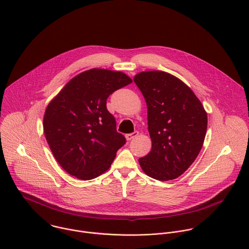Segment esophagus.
<instances>
[{
  "mask_svg": "<svg viewBox=\"0 0 249 249\" xmlns=\"http://www.w3.org/2000/svg\"><path fill=\"white\" fill-rule=\"evenodd\" d=\"M138 136H139V132H138V131H135L134 133L127 134L125 137H126V140H127V141H131V140H133L134 138H137Z\"/></svg>",
  "mask_w": 249,
  "mask_h": 249,
  "instance_id": "34e87169",
  "label": "esophagus"
}]
</instances>
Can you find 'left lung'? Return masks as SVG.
Returning <instances> with one entry per match:
<instances>
[{"label":"left lung","mask_w":249,"mask_h":249,"mask_svg":"<svg viewBox=\"0 0 249 249\" xmlns=\"http://www.w3.org/2000/svg\"><path fill=\"white\" fill-rule=\"evenodd\" d=\"M134 81L147 106L150 152L139 159L148 177L173 180L196 160L204 144L208 115L194 92L177 76L161 71H142Z\"/></svg>","instance_id":"8db88e82"}]
</instances>
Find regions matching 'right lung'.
Segmentation results:
<instances>
[{
  "label": "right lung",
  "instance_id": "1",
  "mask_svg": "<svg viewBox=\"0 0 249 249\" xmlns=\"http://www.w3.org/2000/svg\"><path fill=\"white\" fill-rule=\"evenodd\" d=\"M133 80L122 71L91 69L72 77L50 101L43 132L52 154L71 176L93 179L107 172L126 140L107 99Z\"/></svg>",
  "mask_w": 249,
  "mask_h": 249
}]
</instances>
